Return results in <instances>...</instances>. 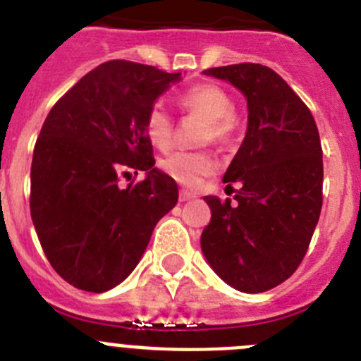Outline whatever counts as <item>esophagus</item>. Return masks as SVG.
<instances>
[{
  "mask_svg": "<svg viewBox=\"0 0 361 361\" xmlns=\"http://www.w3.org/2000/svg\"><path fill=\"white\" fill-rule=\"evenodd\" d=\"M193 198V195L188 193V191H180L178 193V202H186V200H191Z\"/></svg>",
  "mask_w": 361,
  "mask_h": 361,
  "instance_id": "34e87169",
  "label": "esophagus"
}]
</instances>
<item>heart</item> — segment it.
<instances>
[{"mask_svg":"<svg viewBox=\"0 0 361 361\" xmlns=\"http://www.w3.org/2000/svg\"><path fill=\"white\" fill-rule=\"evenodd\" d=\"M178 107L206 120L202 127V143L227 145L234 137L238 120L234 116V104L221 87L214 84H195L177 94ZM145 132L152 145L166 150L173 143L175 123L163 105H152L145 118ZM159 168L175 183L195 188L202 178L214 173L218 161L211 150L171 152L159 161Z\"/></svg>","mask_w":361,"mask_h":361,"instance_id":"heart-1","label":"heart"}]
</instances>
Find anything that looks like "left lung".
Segmentation results:
<instances>
[{
    "label": "left lung",
    "mask_w": 361,
    "mask_h": 361,
    "mask_svg": "<svg viewBox=\"0 0 361 361\" xmlns=\"http://www.w3.org/2000/svg\"><path fill=\"white\" fill-rule=\"evenodd\" d=\"M249 105L245 140L224 175L236 202L206 197L200 245L214 272L240 292L288 279L306 256L322 209V147L312 112L274 69L252 62L206 69Z\"/></svg>",
    "instance_id": "8db88e82"
}]
</instances>
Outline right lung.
I'll use <instances>...</instances> for the list:
<instances>
[{
  "instance_id": "obj_1",
  "label": "right lung",
  "mask_w": 361,
  "mask_h": 361,
  "mask_svg": "<svg viewBox=\"0 0 361 361\" xmlns=\"http://www.w3.org/2000/svg\"><path fill=\"white\" fill-rule=\"evenodd\" d=\"M180 73L130 61L89 71L51 107L35 141L30 214L53 270L75 288L107 292L140 263L177 183L154 168L148 109ZM128 169L147 171L121 186Z\"/></svg>"
}]
</instances>
